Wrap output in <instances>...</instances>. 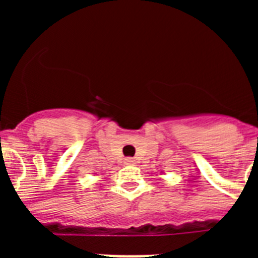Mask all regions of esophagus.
<instances>
[{
    "label": "esophagus",
    "mask_w": 258,
    "mask_h": 258,
    "mask_svg": "<svg viewBox=\"0 0 258 258\" xmlns=\"http://www.w3.org/2000/svg\"><path fill=\"white\" fill-rule=\"evenodd\" d=\"M134 163H136V160H134L133 157H127V159H125V164H127V165H133Z\"/></svg>",
    "instance_id": "1"
}]
</instances>
